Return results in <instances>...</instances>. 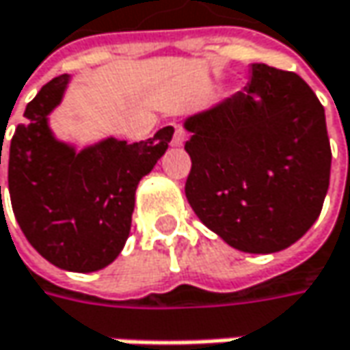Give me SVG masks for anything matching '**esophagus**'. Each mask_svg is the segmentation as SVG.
<instances>
[{
  "instance_id": "esophagus-1",
  "label": "esophagus",
  "mask_w": 350,
  "mask_h": 350,
  "mask_svg": "<svg viewBox=\"0 0 350 350\" xmlns=\"http://www.w3.org/2000/svg\"><path fill=\"white\" fill-rule=\"evenodd\" d=\"M186 142V132H184V128H180V126H174V136H172V146L176 148H180L182 144Z\"/></svg>"
}]
</instances>
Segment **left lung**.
Returning a JSON list of instances; mask_svg holds the SVG:
<instances>
[{"mask_svg":"<svg viewBox=\"0 0 350 350\" xmlns=\"http://www.w3.org/2000/svg\"><path fill=\"white\" fill-rule=\"evenodd\" d=\"M186 198L232 248L270 254L306 234L331 178L325 108L301 76L252 64L242 92L184 120Z\"/></svg>","mask_w":350,"mask_h":350,"instance_id":"obj_1","label":"left lung"}]
</instances>
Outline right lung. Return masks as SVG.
<instances>
[{
    "mask_svg": "<svg viewBox=\"0 0 350 350\" xmlns=\"http://www.w3.org/2000/svg\"><path fill=\"white\" fill-rule=\"evenodd\" d=\"M70 80L68 74L53 78L27 104L10 146L8 182L29 244L57 269L94 272L122 252L136 188L168 150L174 130L162 128L134 144L108 136L76 150L49 128V113L62 104Z\"/></svg>",
    "mask_w": 350,
    "mask_h": 350,
    "instance_id": "1",
    "label": "right lung"
}]
</instances>
